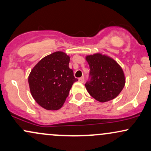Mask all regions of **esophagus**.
Wrapping results in <instances>:
<instances>
[{"label": "esophagus", "instance_id": "1", "mask_svg": "<svg viewBox=\"0 0 151 151\" xmlns=\"http://www.w3.org/2000/svg\"><path fill=\"white\" fill-rule=\"evenodd\" d=\"M78 81L80 83H83L84 82V77H81V78H80L78 79Z\"/></svg>", "mask_w": 151, "mask_h": 151}]
</instances>
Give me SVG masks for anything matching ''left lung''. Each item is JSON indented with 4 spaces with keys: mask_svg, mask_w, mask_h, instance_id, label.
I'll return each instance as SVG.
<instances>
[{
    "mask_svg": "<svg viewBox=\"0 0 151 151\" xmlns=\"http://www.w3.org/2000/svg\"><path fill=\"white\" fill-rule=\"evenodd\" d=\"M90 66V79L86 86L88 93L100 102L116 97L125 86V76L115 60L100 53L86 57Z\"/></svg>",
    "mask_w": 151,
    "mask_h": 151,
    "instance_id": "obj_1",
    "label": "left lung"
}]
</instances>
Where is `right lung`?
<instances>
[{
	"instance_id": "right-lung-1",
	"label": "right lung",
	"mask_w": 151,
	"mask_h": 151,
	"mask_svg": "<svg viewBox=\"0 0 151 151\" xmlns=\"http://www.w3.org/2000/svg\"><path fill=\"white\" fill-rule=\"evenodd\" d=\"M69 61L65 53L56 51L41 59L30 72L28 83L32 96L47 110L59 109L73 84L78 81Z\"/></svg>"
}]
</instances>
